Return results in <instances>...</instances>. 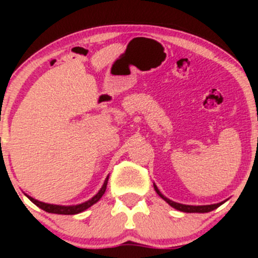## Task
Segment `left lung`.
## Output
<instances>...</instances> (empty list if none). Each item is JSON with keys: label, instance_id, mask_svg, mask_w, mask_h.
I'll use <instances>...</instances> for the list:
<instances>
[{"label": "left lung", "instance_id": "8db88e82", "mask_svg": "<svg viewBox=\"0 0 258 258\" xmlns=\"http://www.w3.org/2000/svg\"><path fill=\"white\" fill-rule=\"evenodd\" d=\"M153 187H155V191L157 192L158 196L161 197V199L165 200L166 202H167L170 206H172L173 209L178 210V211H182V212H188V213H205V212H210V211H213L215 209H217V207H220L221 205L223 204V202H220V204H213V205H205V206H191V205H182V204H177V202H173L171 201L170 199H167V197L163 196L162 194L160 192V189L157 188V186H156L155 183H153Z\"/></svg>", "mask_w": 258, "mask_h": 258}]
</instances>
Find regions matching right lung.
<instances>
[{
    "label": "right lung",
    "instance_id": "right-lung-1",
    "mask_svg": "<svg viewBox=\"0 0 258 258\" xmlns=\"http://www.w3.org/2000/svg\"><path fill=\"white\" fill-rule=\"evenodd\" d=\"M107 181H108V176L106 177L105 182H103V186L101 187L100 191H98L97 194L92 197V199L88 200V201H86V202H83V204L75 205V206H59V205L45 204V202H41V201H38V200L32 199V197L27 196V195H26V196H27L28 199H30L31 201L36 205V206H38L40 209H42L43 211H46V212H48V213H57V215H76V213L83 212V211L87 210L88 207H91L92 205H95L96 202L100 201V199L103 196V194H105V191H106V187H107Z\"/></svg>",
    "mask_w": 258,
    "mask_h": 258
}]
</instances>
